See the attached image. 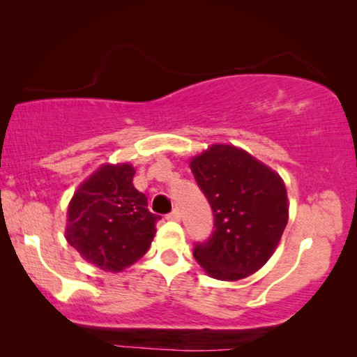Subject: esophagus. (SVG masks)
Wrapping results in <instances>:
<instances>
[{"label":"esophagus","instance_id":"esophagus-1","mask_svg":"<svg viewBox=\"0 0 357 357\" xmlns=\"http://www.w3.org/2000/svg\"><path fill=\"white\" fill-rule=\"evenodd\" d=\"M165 218H167L169 221H178V219H180V213H178V209H172V211H170Z\"/></svg>","mask_w":357,"mask_h":357}]
</instances>
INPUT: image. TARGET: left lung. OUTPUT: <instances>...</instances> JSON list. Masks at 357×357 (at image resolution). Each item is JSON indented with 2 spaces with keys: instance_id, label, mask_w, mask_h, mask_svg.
I'll list each match as a JSON object with an SVG mask.
<instances>
[{
  "instance_id": "left-lung-1",
  "label": "left lung",
  "mask_w": 357,
  "mask_h": 357,
  "mask_svg": "<svg viewBox=\"0 0 357 357\" xmlns=\"http://www.w3.org/2000/svg\"><path fill=\"white\" fill-rule=\"evenodd\" d=\"M213 209L208 241L193 257L211 278L237 281L265 265L287 224V195L280 175L245 151L214 144L190 164Z\"/></svg>"
}]
</instances>
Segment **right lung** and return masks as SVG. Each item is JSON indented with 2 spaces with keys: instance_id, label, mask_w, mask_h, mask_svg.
<instances>
[{
  "instance_id": "right-lung-1",
  "label": "right lung",
  "mask_w": 357,
  "mask_h": 357,
  "mask_svg": "<svg viewBox=\"0 0 357 357\" xmlns=\"http://www.w3.org/2000/svg\"><path fill=\"white\" fill-rule=\"evenodd\" d=\"M130 164L104 165L77 188L68 208L66 241L104 271H121L149 250L160 216L133 185Z\"/></svg>"
}]
</instances>
